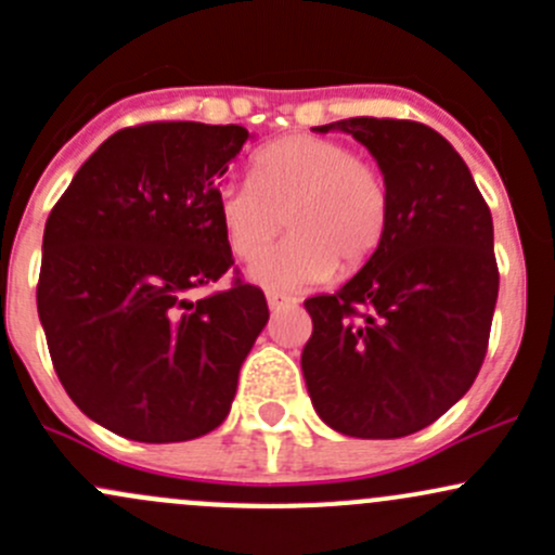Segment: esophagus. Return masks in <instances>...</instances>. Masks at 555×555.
I'll list each match as a JSON object with an SVG mask.
<instances>
[{
  "label": "esophagus",
  "instance_id": "1",
  "mask_svg": "<svg viewBox=\"0 0 555 555\" xmlns=\"http://www.w3.org/2000/svg\"><path fill=\"white\" fill-rule=\"evenodd\" d=\"M266 300H268V308H271V311H282V308H289L295 302V300H289L287 295H279V293H268Z\"/></svg>",
  "mask_w": 555,
  "mask_h": 555
}]
</instances>
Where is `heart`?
I'll use <instances>...</instances> for the list:
<instances>
[{"label":"heart","mask_w":555,"mask_h":555,"mask_svg":"<svg viewBox=\"0 0 555 555\" xmlns=\"http://www.w3.org/2000/svg\"><path fill=\"white\" fill-rule=\"evenodd\" d=\"M253 180L218 191V215L231 253L258 258L284 229L293 236L253 266L268 287L348 279L380 253L390 225V194L383 172L346 143L319 135H287L249 162Z\"/></svg>","instance_id":"1"}]
</instances>
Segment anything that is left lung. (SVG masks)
Listing matches in <instances>:
<instances>
[{"instance_id": "1", "label": "left lung", "mask_w": 555, "mask_h": 555, "mask_svg": "<svg viewBox=\"0 0 555 555\" xmlns=\"http://www.w3.org/2000/svg\"><path fill=\"white\" fill-rule=\"evenodd\" d=\"M377 159L390 194L380 253L335 295L308 297L300 356L313 410L337 434L401 439L474 385L498 302L492 212L463 156L410 119L332 121Z\"/></svg>"}]
</instances>
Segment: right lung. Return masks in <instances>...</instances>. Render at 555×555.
<instances>
[{
	"instance_id": "add662e5",
	"label": "right lung",
	"mask_w": 555,
	"mask_h": 555,
	"mask_svg": "<svg viewBox=\"0 0 555 555\" xmlns=\"http://www.w3.org/2000/svg\"><path fill=\"white\" fill-rule=\"evenodd\" d=\"M249 138L202 121L125 127L47 218L37 308L52 366L74 404L125 439L218 428L268 322L266 295L238 276L191 297L233 266L218 191Z\"/></svg>"
}]
</instances>
